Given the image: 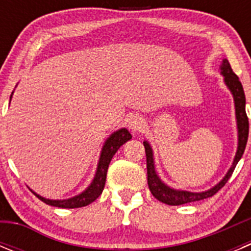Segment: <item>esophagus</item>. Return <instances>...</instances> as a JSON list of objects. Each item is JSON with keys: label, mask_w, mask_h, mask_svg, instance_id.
<instances>
[{"label": "esophagus", "mask_w": 251, "mask_h": 251, "mask_svg": "<svg viewBox=\"0 0 251 251\" xmlns=\"http://www.w3.org/2000/svg\"><path fill=\"white\" fill-rule=\"evenodd\" d=\"M143 126H145V122H143L142 118H139V117H133V118H130L129 123H128V127H129V129H132L133 132H138V130H141Z\"/></svg>", "instance_id": "obj_1"}]
</instances>
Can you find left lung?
Segmentation results:
<instances>
[{
	"mask_svg": "<svg viewBox=\"0 0 251 251\" xmlns=\"http://www.w3.org/2000/svg\"><path fill=\"white\" fill-rule=\"evenodd\" d=\"M221 74L225 77V83L230 90H231L232 95H234L235 100V110H236V121H238V132H239V145H238V152L235 156L234 163H232L231 168L229 172L226 174V176L221 179L220 182L217 183L215 187L211 190L205 192H188V191H178V190H174L166 186L162 182L161 179L157 176L156 171H154V165H153V153L152 148L148 145L147 142H143L146 150V158H147V179H148V187H150L151 192L157 200L161 201L167 205L177 206L183 205V203L195 202V201H200L207 197H211L216 194L220 188L225 186V183L229 181L231 177L232 172H234L235 167L238 165V162L240 161L241 156H243L245 147H247L248 136H249V119H248L247 112H245V94H244L243 85H241L239 76L232 72L230 63L226 59H224L223 65H221Z\"/></svg>",
	"mask_w": 251,
	"mask_h": 251,
	"instance_id": "left-lung-1",
	"label": "left lung"
}]
</instances>
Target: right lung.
<instances>
[{
    "mask_svg": "<svg viewBox=\"0 0 251 251\" xmlns=\"http://www.w3.org/2000/svg\"><path fill=\"white\" fill-rule=\"evenodd\" d=\"M132 138L130 133L128 132L126 128L123 129H119L117 132H114L109 138L106 139L105 145H104L103 150H101L100 158H99L98 168H97V174H95L94 179H93L92 185L86 188L85 191L81 192L80 195L77 196L72 197V199H68V200H48V199H44V197L39 196L37 197L40 200L45 202L46 205L55 206V207H61V208H76V207H83V206L89 205L93 201H95L103 192L104 185H105L106 179V172H108V167H109V163L112 161L113 156L115 154V152L119 150L122 145H124L126 142L129 141Z\"/></svg>",
    "mask_w": 251,
    "mask_h": 251,
    "instance_id": "add662e5",
    "label": "right lung"
}]
</instances>
